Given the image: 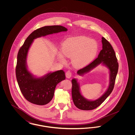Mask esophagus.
<instances>
[{"instance_id": "1", "label": "esophagus", "mask_w": 135, "mask_h": 135, "mask_svg": "<svg viewBox=\"0 0 135 135\" xmlns=\"http://www.w3.org/2000/svg\"><path fill=\"white\" fill-rule=\"evenodd\" d=\"M72 76V74H71V72L69 71H68L66 72V76L67 78H70Z\"/></svg>"}]
</instances>
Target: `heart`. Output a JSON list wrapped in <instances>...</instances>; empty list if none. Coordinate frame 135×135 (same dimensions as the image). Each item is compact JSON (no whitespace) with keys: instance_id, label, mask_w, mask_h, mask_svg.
I'll use <instances>...</instances> for the list:
<instances>
[{"instance_id":"obj_1","label":"heart","mask_w":135,"mask_h":135,"mask_svg":"<svg viewBox=\"0 0 135 135\" xmlns=\"http://www.w3.org/2000/svg\"><path fill=\"white\" fill-rule=\"evenodd\" d=\"M96 42L85 36H78L67 39L63 45L62 52L68 58H73V62L81 65L89 62L95 57L97 51ZM62 61L64 57L59 55Z\"/></svg>"}]
</instances>
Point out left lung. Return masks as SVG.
Returning a JSON list of instances; mask_svg holds the SVG:
<instances>
[{
	"label": "left lung",
	"mask_w": 135,
	"mask_h": 135,
	"mask_svg": "<svg viewBox=\"0 0 135 135\" xmlns=\"http://www.w3.org/2000/svg\"><path fill=\"white\" fill-rule=\"evenodd\" d=\"M102 50L98 58L84 68L77 71V74L82 75L86 73L101 63L105 65L110 71L109 87L102 96L95 101H89L84 98L80 92L79 84L76 79L72 80V97L73 103L78 109L83 110H93L99 106L109 96L113 90L116 77L118 70V63L115 52L109 41L104 37L102 38Z\"/></svg>",
	"instance_id": "1"
}]
</instances>
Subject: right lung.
Instances as JSON below:
<instances>
[{"label": "right lung", "instance_id": "right-lung-1", "mask_svg": "<svg viewBox=\"0 0 135 135\" xmlns=\"http://www.w3.org/2000/svg\"><path fill=\"white\" fill-rule=\"evenodd\" d=\"M67 30L64 27L59 25L40 28L32 32L20 47L17 55L16 78L21 93L29 102L38 105L48 104L54 97L56 85L65 79V72L62 70L50 72L44 77H34L26 66L27 55L30 45L34 39Z\"/></svg>", "mask_w": 135, "mask_h": 135}]
</instances>
